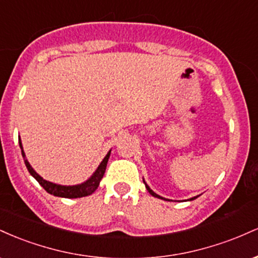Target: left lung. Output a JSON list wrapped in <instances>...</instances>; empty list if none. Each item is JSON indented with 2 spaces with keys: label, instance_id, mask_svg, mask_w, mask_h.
Segmentation results:
<instances>
[{
  "label": "left lung",
  "instance_id": "1",
  "mask_svg": "<svg viewBox=\"0 0 258 258\" xmlns=\"http://www.w3.org/2000/svg\"><path fill=\"white\" fill-rule=\"evenodd\" d=\"M143 182H144V179H143ZM144 184H146V188H147V190H148V191H149V194H152V195H153V197H155V198H159V199H164V200H167V199H165V198L160 197V195H158V194H156V193H154V191L152 190V189H150V188H149V185H148L146 182H144ZM197 198H198V197H194V198H191V199H190V200H194V199H197ZM168 201H170V200H168Z\"/></svg>",
  "mask_w": 258,
  "mask_h": 258
}]
</instances>
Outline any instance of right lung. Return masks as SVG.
I'll return each mask as SVG.
<instances>
[{"label": "right lung", "instance_id": "1", "mask_svg": "<svg viewBox=\"0 0 258 258\" xmlns=\"http://www.w3.org/2000/svg\"><path fill=\"white\" fill-rule=\"evenodd\" d=\"M19 146H20V149H22V155L23 158H24L26 168H28V171L30 172L31 176L34 177L38 183H40V185L42 186L44 190H46L47 193L54 195V197L68 198V199H75V198L87 197V195H91L92 193L96 191V189L98 188L99 185V182L102 180L103 176H104L106 164H108L109 156H110V152H111V150H109V153L106 154L105 158L103 159V161L99 164L98 168L94 171V173L92 174L86 182L81 183V184H76V185H60V184H55V183L49 182V180L43 179L40 174L36 173V171L31 167V165L29 164V161L25 158V153L24 150H23L20 137H19Z\"/></svg>", "mask_w": 258, "mask_h": 258}]
</instances>
